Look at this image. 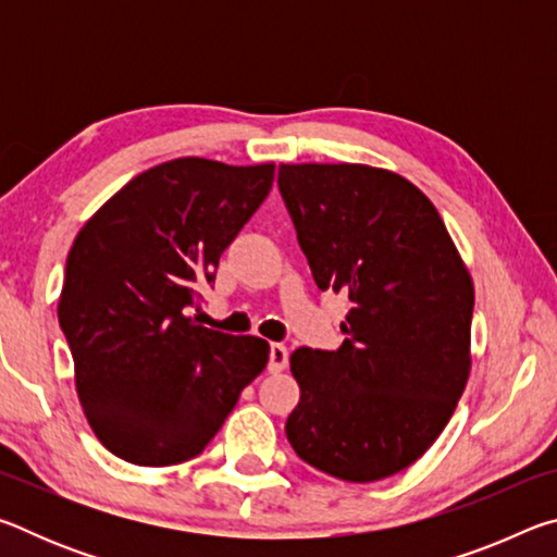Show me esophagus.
Instances as JSON below:
<instances>
[{
  "instance_id": "obj_1",
  "label": "esophagus",
  "mask_w": 557,
  "mask_h": 557,
  "mask_svg": "<svg viewBox=\"0 0 557 557\" xmlns=\"http://www.w3.org/2000/svg\"><path fill=\"white\" fill-rule=\"evenodd\" d=\"M287 348L282 344H272L270 346V363H268V371L270 373H280L282 369L287 366Z\"/></svg>"
}]
</instances>
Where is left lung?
I'll use <instances>...</instances> for the list:
<instances>
[{
    "mask_svg": "<svg viewBox=\"0 0 557 557\" xmlns=\"http://www.w3.org/2000/svg\"><path fill=\"white\" fill-rule=\"evenodd\" d=\"M277 186L317 287L348 299L342 346L289 358L301 395L287 440L329 476L379 482L425 455L457 408L471 277L408 178L363 164H280Z\"/></svg>",
    "mask_w": 557,
    "mask_h": 557,
    "instance_id": "left-lung-1",
    "label": "left lung"
}]
</instances>
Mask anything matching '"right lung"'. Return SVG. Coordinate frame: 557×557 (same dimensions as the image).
Instances as JSON below:
<instances>
[{"instance_id":"obj_1","label":"right lung","mask_w":557,"mask_h":557,"mask_svg":"<svg viewBox=\"0 0 557 557\" xmlns=\"http://www.w3.org/2000/svg\"><path fill=\"white\" fill-rule=\"evenodd\" d=\"M275 164L182 157L132 178L65 260L59 324L92 432L112 455L169 467L201 455L270 346L201 326L186 309L268 199Z\"/></svg>"}]
</instances>
